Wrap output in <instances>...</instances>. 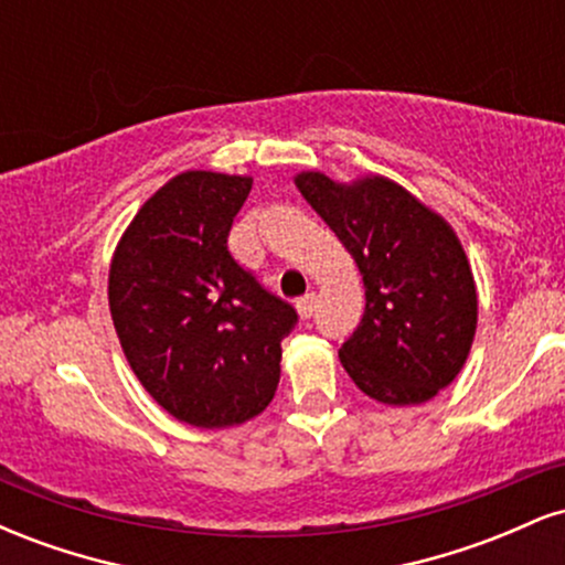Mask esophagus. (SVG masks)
<instances>
[{"mask_svg": "<svg viewBox=\"0 0 565 565\" xmlns=\"http://www.w3.org/2000/svg\"><path fill=\"white\" fill-rule=\"evenodd\" d=\"M313 310H316V295L313 291H308V295L297 300V313H300L302 319H310V316H313Z\"/></svg>", "mask_w": 565, "mask_h": 565, "instance_id": "esophagus-1", "label": "esophagus"}]
</instances>
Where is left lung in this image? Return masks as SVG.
Wrapping results in <instances>:
<instances>
[{
	"mask_svg": "<svg viewBox=\"0 0 565 565\" xmlns=\"http://www.w3.org/2000/svg\"><path fill=\"white\" fill-rule=\"evenodd\" d=\"M295 185L353 255L366 310L340 361L369 398L425 404L468 361L478 323L472 270L457 233L393 180L337 183L300 172Z\"/></svg>",
	"mask_w": 565,
	"mask_h": 565,
	"instance_id": "8db88e82",
	"label": "left lung"
}]
</instances>
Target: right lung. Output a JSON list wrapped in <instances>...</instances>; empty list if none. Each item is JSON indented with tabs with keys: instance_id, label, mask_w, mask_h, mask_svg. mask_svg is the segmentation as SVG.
<instances>
[{
	"instance_id": "obj_1",
	"label": "right lung",
	"mask_w": 565,
	"mask_h": 565,
	"mask_svg": "<svg viewBox=\"0 0 565 565\" xmlns=\"http://www.w3.org/2000/svg\"><path fill=\"white\" fill-rule=\"evenodd\" d=\"M252 178L188 170L161 185L116 244L108 305L151 398L193 427L257 417L281 377L297 313L231 257Z\"/></svg>"
}]
</instances>
